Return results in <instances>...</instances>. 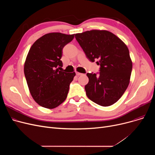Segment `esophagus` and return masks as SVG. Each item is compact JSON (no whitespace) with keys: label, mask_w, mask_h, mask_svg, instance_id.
<instances>
[{"label":"esophagus","mask_w":155,"mask_h":155,"mask_svg":"<svg viewBox=\"0 0 155 155\" xmlns=\"http://www.w3.org/2000/svg\"><path fill=\"white\" fill-rule=\"evenodd\" d=\"M76 75H77V76H80V75H82V73H79V72H78V71H76Z\"/></svg>","instance_id":"esophagus-1"}]
</instances>
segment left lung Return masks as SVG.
Masks as SVG:
<instances>
[{"instance_id":"obj_1","label":"left lung","mask_w":155,"mask_h":155,"mask_svg":"<svg viewBox=\"0 0 155 155\" xmlns=\"http://www.w3.org/2000/svg\"><path fill=\"white\" fill-rule=\"evenodd\" d=\"M87 58L100 64V72L87 73L85 86L88 98L101 106L116 103L127 89L133 63L126 44L106 30H91L75 34Z\"/></svg>"}]
</instances>
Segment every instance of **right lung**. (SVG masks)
<instances>
[{
    "instance_id": "right-lung-1",
    "label": "right lung",
    "mask_w": 155,
    "mask_h": 155,
    "mask_svg": "<svg viewBox=\"0 0 155 155\" xmlns=\"http://www.w3.org/2000/svg\"><path fill=\"white\" fill-rule=\"evenodd\" d=\"M75 35L48 33L32 45L24 63V72L32 98L41 106L54 109L67 99L75 72L63 71L60 60L63 47Z\"/></svg>"
}]
</instances>
